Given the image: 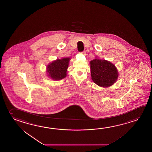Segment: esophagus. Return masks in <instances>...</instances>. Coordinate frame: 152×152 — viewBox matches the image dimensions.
<instances>
[{"instance_id": "34e87169", "label": "esophagus", "mask_w": 152, "mask_h": 152, "mask_svg": "<svg viewBox=\"0 0 152 152\" xmlns=\"http://www.w3.org/2000/svg\"><path fill=\"white\" fill-rule=\"evenodd\" d=\"M81 53H82L83 54H84V55H85V54H86V51H83V52H81Z\"/></svg>"}]
</instances>
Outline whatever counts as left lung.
Wrapping results in <instances>:
<instances>
[{
  "mask_svg": "<svg viewBox=\"0 0 152 152\" xmlns=\"http://www.w3.org/2000/svg\"><path fill=\"white\" fill-rule=\"evenodd\" d=\"M90 65L92 79L99 86H110L117 80L118 72L110 62L95 59L90 62Z\"/></svg>",
  "mask_w": 152,
  "mask_h": 152,
  "instance_id": "obj_1",
  "label": "left lung"
}]
</instances>
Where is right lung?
<instances>
[{"instance_id":"right-lung-1","label":"right lung","mask_w":152,"mask_h":152,"mask_svg":"<svg viewBox=\"0 0 152 152\" xmlns=\"http://www.w3.org/2000/svg\"><path fill=\"white\" fill-rule=\"evenodd\" d=\"M69 60V58H65L53 61L47 67L48 75L54 80H60L65 77Z\"/></svg>"}]
</instances>
